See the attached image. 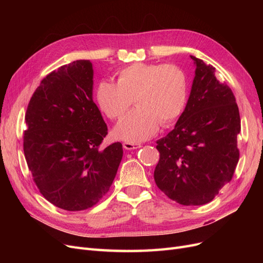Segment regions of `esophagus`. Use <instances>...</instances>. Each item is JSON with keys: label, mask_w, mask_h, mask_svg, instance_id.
<instances>
[{"label": "esophagus", "mask_w": 263, "mask_h": 263, "mask_svg": "<svg viewBox=\"0 0 263 263\" xmlns=\"http://www.w3.org/2000/svg\"><path fill=\"white\" fill-rule=\"evenodd\" d=\"M123 147L126 149V150H134V149H138L141 147L140 144H135V142H124L123 144Z\"/></svg>", "instance_id": "34e87169"}]
</instances>
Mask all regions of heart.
Returning a JSON list of instances; mask_svg holds the SVG:
<instances>
[{"label": "heart", "mask_w": 263, "mask_h": 263, "mask_svg": "<svg viewBox=\"0 0 263 263\" xmlns=\"http://www.w3.org/2000/svg\"><path fill=\"white\" fill-rule=\"evenodd\" d=\"M189 95L187 77L173 65L136 62L119 71L117 83L102 80L95 100L108 118L121 117L134 100L136 108L125 115L114 128L115 136L128 142L149 139L160 123L169 126L181 116Z\"/></svg>", "instance_id": "1"}]
</instances>
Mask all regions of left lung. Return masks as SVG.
<instances>
[{"mask_svg":"<svg viewBox=\"0 0 263 263\" xmlns=\"http://www.w3.org/2000/svg\"><path fill=\"white\" fill-rule=\"evenodd\" d=\"M195 77L186 106L165 137L157 140V186L182 205L210 203L232 180L239 160V109L215 68L194 55Z\"/></svg>","mask_w":263,"mask_h":263,"instance_id":"obj_1","label":"left lung"}]
</instances>
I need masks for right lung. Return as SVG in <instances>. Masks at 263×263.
I'll use <instances>...</instances> for the list:
<instances>
[{
	"label": "right lung",
	"instance_id": "add662e5",
	"mask_svg": "<svg viewBox=\"0 0 263 263\" xmlns=\"http://www.w3.org/2000/svg\"><path fill=\"white\" fill-rule=\"evenodd\" d=\"M93 66L77 60L49 73L31 97L24 154L41 193L59 209L97 204L115 179L123 146L100 149L107 126L93 102Z\"/></svg>",
	"mask_w": 263,
	"mask_h": 263
}]
</instances>
